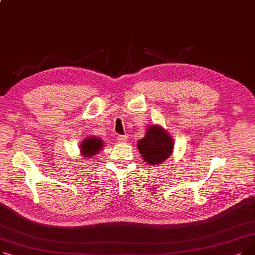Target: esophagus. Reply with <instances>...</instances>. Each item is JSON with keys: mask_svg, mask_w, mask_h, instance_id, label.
<instances>
[{"mask_svg": "<svg viewBox=\"0 0 255 255\" xmlns=\"http://www.w3.org/2000/svg\"><path fill=\"white\" fill-rule=\"evenodd\" d=\"M118 140L123 142V141H126L127 140V136L126 135H118Z\"/></svg>", "mask_w": 255, "mask_h": 255, "instance_id": "1", "label": "esophagus"}]
</instances>
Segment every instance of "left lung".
Segmentation results:
<instances>
[{
  "label": "left lung",
  "instance_id": "1",
  "mask_svg": "<svg viewBox=\"0 0 255 255\" xmlns=\"http://www.w3.org/2000/svg\"><path fill=\"white\" fill-rule=\"evenodd\" d=\"M172 148L171 136L160 126L149 127L145 135L137 142V149L144 162L152 165L164 162L171 155Z\"/></svg>",
  "mask_w": 255,
  "mask_h": 255
}]
</instances>
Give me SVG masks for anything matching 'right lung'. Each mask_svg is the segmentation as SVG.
<instances>
[{
  "instance_id": "add662e5",
  "label": "right lung",
  "mask_w": 255,
  "mask_h": 255,
  "mask_svg": "<svg viewBox=\"0 0 255 255\" xmlns=\"http://www.w3.org/2000/svg\"><path fill=\"white\" fill-rule=\"evenodd\" d=\"M102 146L103 140H101L100 138H96L95 136L88 137L85 141H83L82 146H80V152L86 155L85 157L90 158L94 155H96Z\"/></svg>"
}]
</instances>
